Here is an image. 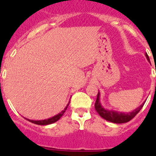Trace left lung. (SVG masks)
I'll return each mask as SVG.
<instances>
[{
    "mask_svg": "<svg viewBox=\"0 0 156 156\" xmlns=\"http://www.w3.org/2000/svg\"><path fill=\"white\" fill-rule=\"evenodd\" d=\"M146 56H147L148 61H150L147 54H146ZM143 105H144V103L140 107H138V108H136L133 112H128V113L120 112L116 111H112V110H107V109H104L102 107V105H101V104H100V92H98L97 99H96V101H95V108L96 112L99 113V115L104 119H105L106 121H108L110 122H112V123L121 124L126 123V122H128L130 120H132L139 112V111L142 109Z\"/></svg>",
    "mask_w": 156,
    "mask_h": 156,
    "instance_id": "8db88e82",
    "label": "left lung"
}]
</instances>
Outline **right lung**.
Here are the masks:
<instances>
[{
  "mask_svg": "<svg viewBox=\"0 0 156 156\" xmlns=\"http://www.w3.org/2000/svg\"><path fill=\"white\" fill-rule=\"evenodd\" d=\"M69 104H67V106L66 107V108L64 109L63 111L61 112H60V113L56 115V116H52V117H51V118L46 119V120H42V121H33V120H29V119H27V120L30 121V122H31V123L36 124V125H40V126H46V125L52 124L54 123V122H56V121H58L59 119L63 116V114L65 113V112H66V110L67 109V107H68Z\"/></svg>",
  "mask_w": 156,
  "mask_h": 156,
  "instance_id": "1",
  "label": "right lung"
}]
</instances>
